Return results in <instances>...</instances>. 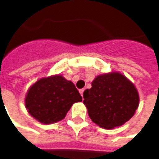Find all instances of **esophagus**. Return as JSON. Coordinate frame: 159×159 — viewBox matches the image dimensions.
<instances>
[{"mask_svg": "<svg viewBox=\"0 0 159 159\" xmlns=\"http://www.w3.org/2000/svg\"><path fill=\"white\" fill-rule=\"evenodd\" d=\"M84 92V89H80V94H81V96H82V97H83Z\"/></svg>", "mask_w": 159, "mask_h": 159, "instance_id": "1", "label": "esophagus"}]
</instances>
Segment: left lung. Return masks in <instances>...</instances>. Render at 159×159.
Here are the masks:
<instances>
[{"label": "left lung", "instance_id": "obj_1", "mask_svg": "<svg viewBox=\"0 0 159 159\" xmlns=\"http://www.w3.org/2000/svg\"><path fill=\"white\" fill-rule=\"evenodd\" d=\"M84 98L91 120L105 129L123 125L139 106L136 89L120 73L97 76L92 88L84 92Z\"/></svg>", "mask_w": 159, "mask_h": 159}]
</instances>
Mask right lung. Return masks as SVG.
<instances>
[{"instance_id":"obj_1","label":"right lung","mask_w":159,"mask_h":159,"mask_svg":"<svg viewBox=\"0 0 159 159\" xmlns=\"http://www.w3.org/2000/svg\"><path fill=\"white\" fill-rule=\"evenodd\" d=\"M82 97L71 81L61 75L39 80L29 89L25 106L29 114L43 124L62 120L75 102Z\"/></svg>"}]
</instances>
